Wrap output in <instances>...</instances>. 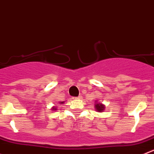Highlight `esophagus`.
Segmentation results:
<instances>
[{"label":"esophagus","instance_id":"34e87169","mask_svg":"<svg viewBox=\"0 0 154 154\" xmlns=\"http://www.w3.org/2000/svg\"><path fill=\"white\" fill-rule=\"evenodd\" d=\"M77 98V99H82V96H78L77 98Z\"/></svg>","mask_w":154,"mask_h":154}]
</instances>
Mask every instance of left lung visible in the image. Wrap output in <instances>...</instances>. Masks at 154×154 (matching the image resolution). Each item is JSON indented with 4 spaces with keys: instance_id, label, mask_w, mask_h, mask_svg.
Returning a JSON list of instances; mask_svg holds the SVG:
<instances>
[{
    "instance_id": "1",
    "label": "left lung",
    "mask_w": 154,
    "mask_h": 154,
    "mask_svg": "<svg viewBox=\"0 0 154 154\" xmlns=\"http://www.w3.org/2000/svg\"><path fill=\"white\" fill-rule=\"evenodd\" d=\"M94 107L95 108V111L97 112H104V110H105V105L97 100L95 101Z\"/></svg>"
}]
</instances>
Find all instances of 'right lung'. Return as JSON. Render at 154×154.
Here are the masks:
<instances>
[{"label":"right lung","mask_w":154,"mask_h":154,"mask_svg":"<svg viewBox=\"0 0 154 154\" xmlns=\"http://www.w3.org/2000/svg\"><path fill=\"white\" fill-rule=\"evenodd\" d=\"M59 104H64V101H60V102H59ZM52 110H53V111H56V110H57V107H56V106H53V107L51 108Z\"/></svg>","instance_id":"obj_1"}]
</instances>
